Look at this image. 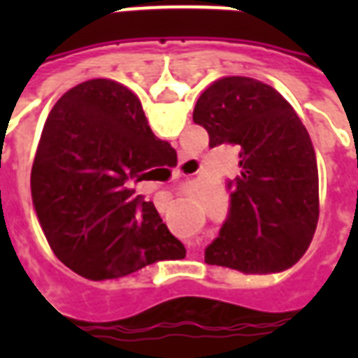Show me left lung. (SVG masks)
Listing matches in <instances>:
<instances>
[{"label": "left lung", "mask_w": 358, "mask_h": 358, "mask_svg": "<svg viewBox=\"0 0 358 358\" xmlns=\"http://www.w3.org/2000/svg\"><path fill=\"white\" fill-rule=\"evenodd\" d=\"M194 122L209 132L210 148H241L230 210L205 263L249 274L289 268L318 222L315 148L297 113L268 84L226 76L199 95Z\"/></svg>", "instance_id": "obj_1"}]
</instances>
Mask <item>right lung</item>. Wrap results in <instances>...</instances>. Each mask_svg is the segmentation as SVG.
Returning a JSON list of instances; mask_svg holds the SVG:
<instances>
[{"mask_svg": "<svg viewBox=\"0 0 358 358\" xmlns=\"http://www.w3.org/2000/svg\"><path fill=\"white\" fill-rule=\"evenodd\" d=\"M172 163L176 151L151 132L126 86L95 78L69 90L48 115L30 174L59 261L88 280H110L186 255L153 201L130 187Z\"/></svg>", "mask_w": 358, "mask_h": 358, "instance_id": "obj_1", "label": "right lung"}]
</instances>
